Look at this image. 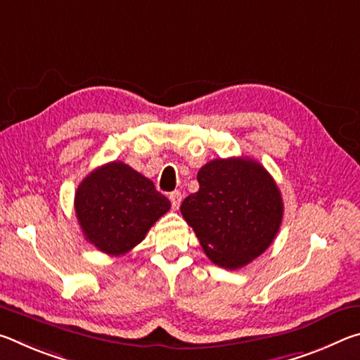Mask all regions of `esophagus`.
<instances>
[{
    "mask_svg": "<svg viewBox=\"0 0 360 360\" xmlns=\"http://www.w3.org/2000/svg\"><path fill=\"white\" fill-rule=\"evenodd\" d=\"M181 200H182V195L179 191H174L169 193V202H172L173 210H178L179 205H181Z\"/></svg>",
    "mask_w": 360,
    "mask_h": 360,
    "instance_id": "34e87169",
    "label": "esophagus"
}]
</instances>
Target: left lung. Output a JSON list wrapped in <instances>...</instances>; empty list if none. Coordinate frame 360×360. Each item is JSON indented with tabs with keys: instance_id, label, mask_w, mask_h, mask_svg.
<instances>
[{
	"instance_id": "1",
	"label": "left lung",
	"mask_w": 360,
	"mask_h": 360,
	"mask_svg": "<svg viewBox=\"0 0 360 360\" xmlns=\"http://www.w3.org/2000/svg\"><path fill=\"white\" fill-rule=\"evenodd\" d=\"M200 188L181 205L211 262L229 270L265 252L283 221V198L271 174L248 157L216 158L200 168Z\"/></svg>"
}]
</instances>
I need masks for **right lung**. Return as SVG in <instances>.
Returning a JSON list of instances; mask_svg holds the SVG:
<instances>
[{"mask_svg":"<svg viewBox=\"0 0 360 360\" xmlns=\"http://www.w3.org/2000/svg\"><path fill=\"white\" fill-rule=\"evenodd\" d=\"M172 208L154 182L122 162L94 169L79 184L75 210L90 245L109 255H124Z\"/></svg>","mask_w":360,"mask_h":360,"instance_id":"obj_1","label":"right lung"}]
</instances>
